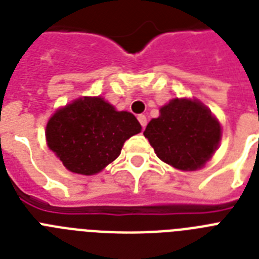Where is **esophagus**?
<instances>
[{
  "mask_svg": "<svg viewBox=\"0 0 259 259\" xmlns=\"http://www.w3.org/2000/svg\"><path fill=\"white\" fill-rule=\"evenodd\" d=\"M138 121H140V123L142 127H145V126H146V123H148V119H146V117H145L144 114L138 115Z\"/></svg>",
  "mask_w": 259,
  "mask_h": 259,
  "instance_id": "obj_1",
  "label": "esophagus"
}]
</instances>
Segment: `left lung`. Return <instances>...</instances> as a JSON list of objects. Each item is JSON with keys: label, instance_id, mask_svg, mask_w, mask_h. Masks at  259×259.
Listing matches in <instances>:
<instances>
[{"label": "left lung", "instance_id": "obj_1", "mask_svg": "<svg viewBox=\"0 0 259 259\" xmlns=\"http://www.w3.org/2000/svg\"><path fill=\"white\" fill-rule=\"evenodd\" d=\"M144 136L161 161L176 169L197 170L217 150L221 125L199 101L174 98L159 109Z\"/></svg>", "mask_w": 259, "mask_h": 259}]
</instances>
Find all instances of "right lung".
<instances>
[{
  "label": "right lung",
  "mask_w": 259,
  "mask_h": 259,
  "mask_svg": "<svg viewBox=\"0 0 259 259\" xmlns=\"http://www.w3.org/2000/svg\"><path fill=\"white\" fill-rule=\"evenodd\" d=\"M141 129L129 111L115 110L101 97H82L50 117L45 134L66 169L92 176L113 162L125 141Z\"/></svg>",
  "instance_id": "add662e5"
}]
</instances>
